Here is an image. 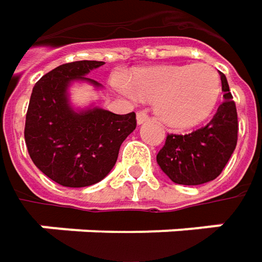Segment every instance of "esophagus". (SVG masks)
<instances>
[{
  "instance_id": "obj_1",
  "label": "esophagus",
  "mask_w": 262,
  "mask_h": 262,
  "mask_svg": "<svg viewBox=\"0 0 262 262\" xmlns=\"http://www.w3.org/2000/svg\"><path fill=\"white\" fill-rule=\"evenodd\" d=\"M147 121H150V116L147 114V111H138L137 112V124L141 125V124H144Z\"/></svg>"
}]
</instances>
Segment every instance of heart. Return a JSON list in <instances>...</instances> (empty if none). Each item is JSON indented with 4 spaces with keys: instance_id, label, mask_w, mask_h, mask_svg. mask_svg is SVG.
<instances>
[{
    "instance_id": "1",
    "label": "heart",
    "mask_w": 262,
    "mask_h": 262,
    "mask_svg": "<svg viewBox=\"0 0 262 262\" xmlns=\"http://www.w3.org/2000/svg\"><path fill=\"white\" fill-rule=\"evenodd\" d=\"M115 87L128 96L155 100V112L172 128H191L213 114L222 83L208 64L162 66L138 68L129 83L115 78Z\"/></svg>"
}]
</instances>
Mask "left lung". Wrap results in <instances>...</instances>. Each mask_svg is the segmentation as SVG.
<instances>
[{"mask_svg":"<svg viewBox=\"0 0 262 262\" xmlns=\"http://www.w3.org/2000/svg\"><path fill=\"white\" fill-rule=\"evenodd\" d=\"M223 102L207 125L189 134H167L157 153V165L179 185H201L216 179L227 165L237 143L236 105L226 76L220 73Z\"/></svg>","mask_w":262,"mask_h":262,"instance_id":"8db88e82","label":"left lung"}]
</instances>
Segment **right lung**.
<instances>
[{"instance_id": "obj_1", "label": "right lung", "mask_w": 262, "mask_h": 262, "mask_svg": "<svg viewBox=\"0 0 262 262\" xmlns=\"http://www.w3.org/2000/svg\"><path fill=\"white\" fill-rule=\"evenodd\" d=\"M102 61H76L56 67L33 87L26 114L25 140L36 167L56 184L81 188L97 184L115 166L119 147L137 126L136 114L116 115L102 107L74 111L68 87L87 81Z\"/></svg>"}]
</instances>
